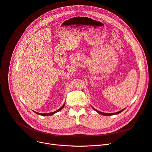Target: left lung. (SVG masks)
<instances>
[{
    "label": "left lung",
    "mask_w": 152,
    "mask_h": 152,
    "mask_svg": "<svg viewBox=\"0 0 152 152\" xmlns=\"http://www.w3.org/2000/svg\"><path fill=\"white\" fill-rule=\"evenodd\" d=\"M95 111H97V112H98L99 113H100V114H101V115H105V116H109V115H116V114H119V113H120L121 112H122V111L124 110V109H123V110H121V111H118V112H116V113H103V112H100V111H98V110H95V108H94Z\"/></svg>",
    "instance_id": "left-lung-1"
}]
</instances>
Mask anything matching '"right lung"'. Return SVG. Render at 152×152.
Returning <instances> with one entry per match:
<instances>
[{"instance_id":"right-lung-1","label":"right lung","mask_w":152,"mask_h":152,"mask_svg":"<svg viewBox=\"0 0 152 152\" xmlns=\"http://www.w3.org/2000/svg\"><path fill=\"white\" fill-rule=\"evenodd\" d=\"M64 106H65V105H63L60 108H59L58 110H57V111H54V112H52V113H37V112H36V114H37V115H42V116H50V115H52L53 114H54V113H57V112H58V111H60L63 107H64Z\"/></svg>"}]
</instances>
